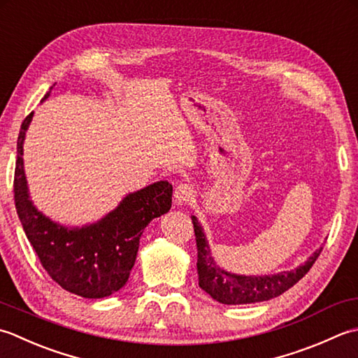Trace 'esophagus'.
<instances>
[{"mask_svg": "<svg viewBox=\"0 0 358 358\" xmlns=\"http://www.w3.org/2000/svg\"><path fill=\"white\" fill-rule=\"evenodd\" d=\"M193 193L194 192L192 185L185 184V182H180V184L174 188V202H176L178 206H184V203H188L193 199Z\"/></svg>", "mask_w": 358, "mask_h": 358, "instance_id": "obj_1", "label": "esophagus"}]
</instances>
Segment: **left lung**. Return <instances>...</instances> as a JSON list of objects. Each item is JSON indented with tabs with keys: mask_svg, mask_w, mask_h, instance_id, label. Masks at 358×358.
<instances>
[{
	"mask_svg": "<svg viewBox=\"0 0 358 358\" xmlns=\"http://www.w3.org/2000/svg\"><path fill=\"white\" fill-rule=\"evenodd\" d=\"M192 221L194 227L196 245H198L199 287L206 290L213 300L222 304L259 303L284 294V292L289 290L310 271L313 262L317 261L320 253L323 250L322 247V249L317 250L306 261V264L290 272H281L266 276H244L229 273L217 267L215 259L211 258L210 247L207 244L206 236H203V231L198 220L192 216Z\"/></svg>",
	"mask_w": 358,
	"mask_h": 358,
	"instance_id": "8db88e82",
	"label": "left lung"
}]
</instances>
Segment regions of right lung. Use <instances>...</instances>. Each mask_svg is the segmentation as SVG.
<instances>
[{"label": "right lung", "mask_w": 358, "mask_h": 358, "mask_svg": "<svg viewBox=\"0 0 358 358\" xmlns=\"http://www.w3.org/2000/svg\"><path fill=\"white\" fill-rule=\"evenodd\" d=\"M32 115L21 123L13 178V199L23 230L41 266L64 290L83 298L111 295L129 278L143 229L170 210L173 185L160 180L131 193L103 220L87 227L71 230L57 225L34 207L27 194L21 156Z\"/></svg>", "instance_id": "obj_1"}]
</instances>
